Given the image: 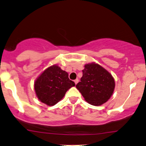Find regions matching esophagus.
I'll list each match as a JSON object with an SVG mask.
<instances>
[{"label": "esophagus", "instance_id": "obj_1", "mask_svg": "<svg viewBox=\"0 0 146 146\" xmlns=\"http://www.w3.org/2000/svg\"><path fill=\"white\" fill-rule=\"evenodd\" d=\"M74 82H75V84H77V83L79 82V79H75V80H74Z\"/></svg>", "mask_w": 146, "mask_h": 146}]
</instances>
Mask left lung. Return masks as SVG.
I'll use <instances>...</instances> for the list:
<instances>
[{"mask_svg":"<svg viewBox=\"0 0 146 146\" xmlns=\"http://www.w3.org/2000/svg\"><path fill=\"white\" fill-rule=\"evenodd\" d=\"M81 82L77 89L85 100L94 106H100L111 97L115 88L112 75L104 67L96 62L86 64Z\"/></svg>","mask_w":146,"mask_h":146,"instance_id":"left-lung-1","label":"left lung"}]
</instances>
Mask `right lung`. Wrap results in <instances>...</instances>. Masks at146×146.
<instances>
[{"mask_svg":"<svg viewBox=\"0 0 146 146\" xmlns=\"http://www.w3.org/2000/svg\"><path fill=\"white\" fill-rule=\"evenodd\" d=\"M75 86V83L69 79L67 72L57 64H53L36 79L34 90L39 100L51 106L61 100L67 90Z\"/></svg>","mask_w":146,"mask_h":146,"instance_id":"1","label":"right lung"}]
</instances>
